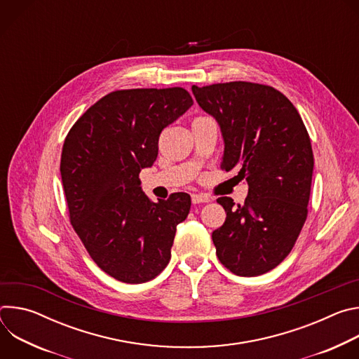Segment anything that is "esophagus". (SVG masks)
<instances>
[{
    "label": "esophagus",
    "instance_id": "1",
    "mask_svg": "<svg viewBox=\"0 0 359 359\" xmlns=\"http://www.w3.org/2000/svg\"><path fill=\"white\" fill-rule=\"evenodd\" d=\"M212 198L206 194H191V201L193 204H198V203H209Z\"/></svg>",
    "mask_w": 359,
    "mask_h": 359
}]
</instances>
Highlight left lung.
Returning a JSON list of instances; mask_svg holds the SVG:
<instances>
[{
    "mask_svg": "<svg viewBox=\"0 0 359 359\" xmlns=\"http://www.w3.org/2000/svg\"><path fill=\"white\" fill-rule=\"evenodd\" d=\"M198 107L222 130V169H237L244 204L219 197L227 217L212 234L220 263L241 277L276 269L292 250L306 219L314 156L304 122L277 89L252 82L191 86Z\"/></svg>",
    "mask_w": 359,
    "mask_h": 359,
    "instance_id": "obj_1",
    "label": "left lung"
}]
</instances>
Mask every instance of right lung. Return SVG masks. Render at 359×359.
<instances>
[{
	"mask_svg": "<svg viewBox=\"0 0 359 359\" xmlns=\"http://www.w3.org/2000/svg\"><path fill=\"white\" fill-rule=\"evenodd\" d=\"M191 105L183 88L115 90L65 137L61 177L72 227L97 267L118 281L146 283L170 260L190 196L173 193L153 203L139 173L156 161L162 130Z\"/></svg>",
	"mask_w": 359,
	"mask_h": 359,
	"instance_id": "right-lung-1",
	"label": "right lung"
}]
</instances>
